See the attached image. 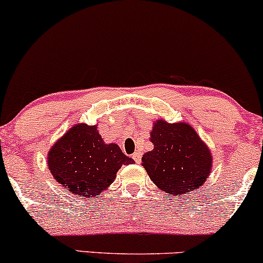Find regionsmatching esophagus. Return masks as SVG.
I'll return each mask as SVG.
<instances>
[{
    "label": "esophagus",
    "mask_w": 263,
    "mask_h": 263,
    "mask_svg": "<svg viewBox=\"0 0 263 263\" xmlns=\"http://www.w3.org/2000/svg\"><path fill=\"white\" fill-rule=\"evenodd\" d=\"M132 158L135 159L136 163H141V158H142V153L141 152H135L134 155H132Z\"/></svg>",
    "instance_id": "34e87169"
}]
</instances>
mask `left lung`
Masks as SVG:
<instances>
[{"instance_id": "obj_1", "label": "left lung", "mask_w": 263, "mask_h": 263, "mask_svg": "<svg viewBox=\"0 0 263 263\" xmlns=\"http://www.w3.org/2000/svg\"><path fill=\"white\" fill-rule=\"evenodd\" d=\"M149 135L153 149L142 157V165L159 189L184 197L206 182L213 156L194 127L159 119Z\"/></svg>"}]
</instances>
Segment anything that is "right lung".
Here are the masks:
<instances>
[{"mask_svg":"<svg viewBox=\"0 0 263 263\" xmlns=\"http://www.w3.org/2000/svg\"><path fill=\"white\" fill-rule=\"evenodd\" d=\"M54 179L77 197H99L114 183L117 172L135 161L116 143H105L98 126L75 123L48 152Z\"/></svg>","mask_w":263,"mask_h":263,"instance_id":"1","label":"right lung"}]
</instances>
